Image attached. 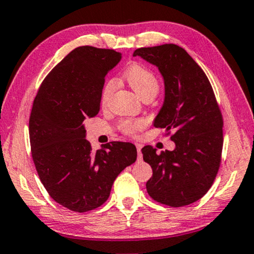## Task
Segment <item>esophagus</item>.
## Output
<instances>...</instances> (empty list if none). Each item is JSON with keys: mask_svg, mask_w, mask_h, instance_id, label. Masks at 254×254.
Returning a JSON list of instances; mask_svg holds the SVG:
<instances>
[{"mask_svg": "<svg viewBox=\"0 0 254 254\" xmlns=\"http://www.w3.org/2000/svg\"><path fill=\"white\" fill-rule=\"evenodd\" d=\"M137 152H138V160H141V159H143V155H141V152H140V150H141V146L140 145H137Z\"/></svg>", "mask_w": 254, "mask_h": 254, "instance_id": "1", "label": "esophagus"}]
</instances>
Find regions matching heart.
<instances>
[{
  "label": "heart",
  "instance_id": "heart-1",
  "mask_svg": "<svg viewBox=\"0 0 254 254\" xmlns=\"http://www.w3.org/2000/svg\"><path fill=\"white\" fill-rule=\"evenodd\" d=\"M125 80L130 84L131 88L136 92L141 100L154 99L160 89V83L155 74L151 69L141 65H133L127 68L125 72ZM116 89V81L110 79L106 81L101 90L100 102L101 106L106 107L113 96ZM145 127V122L143 120H125L121 122L120 129L122 132L129 136H133L138 131H140Z\"/></svg>",
  "mask_w": 254,
  "mask_h": 254
}]
</instances>
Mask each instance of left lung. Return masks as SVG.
Segmentation results:
<instances>
[{
	"label": "left lung",
	"instance_id": "obj_1",
	"mask_svg": "<svg viewBox=\"0 0 254 254\" xmlns=\"http://www.w3.org/2000/svg\"><path fill=\"white\" fill-rule=\"evenodd\" d=\"M160 70L165 101L154 127L173 132V151L157 153L144 146L141 153L152 167L148 195L170 207L200 200L214 184L221 165L223 117L207 75L182 47L164 44L133 52Z\"/></svg>",
	"mask_w": 254,
	"mask_h": 254
}]
</instances>
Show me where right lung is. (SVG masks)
Segmentation results:
<instances>
[{
	"label": "right lung",
	"mask_w": 254,
	"mask_h": 254,
	"mask_svg": "<svg viewBox=\"0 0 254 254\" xmlns=\"http://www.w3.org/2000/svg\"><path fill=\"white\" fill-rule=\"evenodd\" d=\"M121 58L114 50L76 47L47 74L33 101L29 134L37 173L51 197L72 211L102 205L115 179L137 159L136 146L124 141L94 152L83 125L99 114L104 77Z\"/></svg>",
	"instance_id": "add662e5"
}]
</instances>
